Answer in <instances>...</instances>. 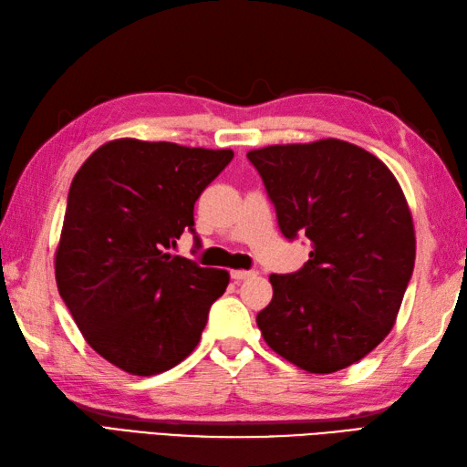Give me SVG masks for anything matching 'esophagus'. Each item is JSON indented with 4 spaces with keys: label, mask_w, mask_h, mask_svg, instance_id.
I'll use <instances>...</instances> for the list:
<instances>
[{
    "label": "esophagus",
    "mask_w": 467,
    "mask_h": 467,
    "mask_svg": "<svg viewBox=\"0 0 467 467\" xmlns=\"http://www.w3.org/2000/svg\"><path fill=\"white\" fill-rule=\"evenodd\" d=\"M254 272L253 270H231V278L234 282H243L246 278H253Z\"/></svg>",
    "instance_id": "34e87169"
}]
</instances>
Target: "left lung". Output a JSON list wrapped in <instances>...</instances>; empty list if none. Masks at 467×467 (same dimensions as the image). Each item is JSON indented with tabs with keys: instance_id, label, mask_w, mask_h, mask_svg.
Here are the masks:
<instances>
[{
	"instance_id": "8db88e82",
	"label": "left lung",
	"mask_w": 467,
	"mask_h": 467,
	"mask_svg": "<svg viewBox=\"0 0 467 467\" xmlns=\"http://www.w3.org/2000/svg\"><path fill=\"white\" fill-rule=\"evenodd\" d=\"M285 238L312 244L302 270L272 274L256 316L268 348L307 373L361 361L389 336L412 276L416 236L402 187L377 155L326 138L250 150Z\"/></svg>"
}]
</instances>
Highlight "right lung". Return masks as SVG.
<instances>
[{"label":"right lung","instance_id":"obj_1","mask_svg":"<svg viewBox=\"0 0 467 467\" xmlns=\"http://www.w3.org/2000/svg\"><path fill=\"white\" fill-rule=\"evenodd\" d=\"M233 150L118 138L70 183L55 278L82 337L130 375L151 377L193 353L229 272L170 254Z\"/></svg>","mask_w":467,"mask_h":467}]
</instances>
